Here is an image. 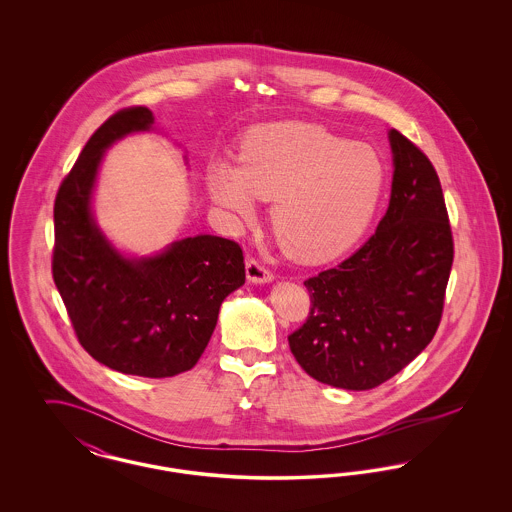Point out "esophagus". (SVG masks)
Returning <instances> with one entry per match:
<instances>
[{
	"label": "esophagus",
	"mask_w": 512,
	"mask_h": 512,
	"mask_svg": "<svg viewBox=\"0 0 512 512\" xmlns=\"http://www.w3.org/2000/svg\"><path fill=\"white\" fill-rule=\"evenodd\" d=\"M245 274H247V280L253 282V284H267V282L274 280V274L255 259H247Z\"/></svg>",
	"instance_id": "obj_1"
}]
</instances>
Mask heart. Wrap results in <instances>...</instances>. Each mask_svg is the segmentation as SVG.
Here are the masks:
<instances>
[{
  "mask_svg": "<svg viewBox=\"0 0 512 512\" xmlns=\"http://www.w3.org/2000/svg\"><path fill=\"white\" fill-rule=\"evenodd\" d=\"M207 188L224 211L253 219L272 199L276 242L293 261L320 265L359 244L386 190V165L374 147L315 122L257 124L242 136L238 163L215 161Z\"/></svg>",
  "mask_w": 512,
  "mask_h": 512,
  "instance_id": "heart-1",
  "label": "heart"
}]
</instances>
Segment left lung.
I'll use <instances>...</instances> for the list:
<instances>
[{
  "mask_svg": "<svg viewBox=\"0 0 512 512\" xmlns=\"http://www.w3.org/2000/svg\"><path fill=\"white\" fill-rule=\"evenodd\" d=\"M390 207L361 249L305 280L311 313L288 336L318 382L372 390L413 361L438 330L453 236L438 172L395 128Z\"/></svg>",
  "mask_w": 512,
  "mask_h": 512,
  "instance_id": "left-lung-1",
  "label": "left lung"
}]
</instances>
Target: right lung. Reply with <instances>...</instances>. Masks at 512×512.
<instances>
[{
  "label": "right lung",
  "instance_id": "1",
  "mask_svg": "<svg viewBox=\"0 0 512 512\" xmlns=\"http://www.w3.org/2000/svg\"><path fill=\"white\" fill-rule=\"evenodd\" d=\"M128 107L92 134L59 186L53 207V282L80 345L122 374L169 378L194 368L217 326L222 301L245 282L242 247L199 234L151 257H124L99 230L92 194L105 149L153 126Z\"/></svg>",
  "mask_w": 512,
  "mask_h": 512
}]
</instances>
